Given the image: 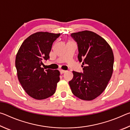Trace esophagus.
Wrapping results in <instances>:
<instances>
[{
    "mask_svg": "<svg viewBox=\"0 0 130 130\" xmlns=\"http://www.w3.org/2000/svg\"><path fill=\"white\" fill-rule=\"evenodd\" d=\"M60 72L61 74H63V73H65L67 72V70H60Z\"/></svg>",
    "mask_w": 130,
    "mask_h": 130,
    "instance_id": "esophagus-1",
    "label": "esophagus"
}]
</instances>
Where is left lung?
<instances>
[{
  "label": "left lung",
  "mask_w": 130,
  "mask_h": 130,
  "mask_svg": "<svg viewBox=\"0 0 130 130\" xmlns=\"http://www.w3.org/2000/svg\"><path fill=\"white\" fill-rule=\"evenodd\" d=\"M70 36L77 43L78 59L83 61V73L73 71L70 87L74 95L80 99L93 100L103 93L111 78L112 50L104 38L90 31L74 32Z\"/></svg>",
  "instance_id": "8db88e82"
}]
</instances>
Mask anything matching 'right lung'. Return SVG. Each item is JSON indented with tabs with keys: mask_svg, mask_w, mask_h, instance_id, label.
Instances as JSON below:
<instances>
[{
	"mask_svg": "<svg viewBox=\"0 0 130 130\" xmlns=\"http://www.w3.org/2000/svg\"><path fill=\"white\" fill-rule=\"evenodd\" d=\"M60 34L37 32L26 38L15 58L18 80L28 95L37 100L49 98L56 92L60 81L58 70L46 69L41 66L49 59L53 43Z\"/></svg>",
	"mask_w": 130,
	"mask_h": 130,
	"instance_id": "obj_1",
	"label": "right lung"
}]
</instances>
